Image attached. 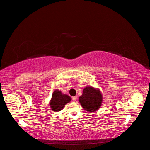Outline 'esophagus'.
Returning <instances> with one entry per match:
<instances>
[{
  "mask_svg": "<svg viewBox=\"0 0 150 150\" xmlns=\"http://www.w3.org/2000/svg\"><path fill=\"white\" fill-rule=\"evenodd\" d=\"M77 99H78V96H75L72 97V100H73L74 102L77 101Z\"/></svg>",
  "mask_w": 150,
  "mask_h": 150,
  "instance_id": "34e87169",
  "label": "esophagus"
}]
</instances>
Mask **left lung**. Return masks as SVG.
Returning <instances> with one entry per match:
<instances>
[{
  "mask_svg": "<svg viewBox=\"0 0 150 150\" xmlns=\"http://www.w3.org/2000/svg\"><path fill=\"white\" fill-rule=\"evenodd\" d=\"M79 101L86 111L93 112L101 107L103 96L100 90L88 86L83 89V94L79 98Z\"/></svg>",
  "mask_w": 150,
  "mask_h": 150,
  "instance_id": "8db88e82",
  "label": "left lung"
}]
</instances>
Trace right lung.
I'll use <instances>...</instances> for the list:
<instances>
[{
  "mask_svg": "<svg viewBox=\"0 0 150 150\" xmlns=\"http://www.w3.org/2000/svg\"><path fill=\"white\" fill-rule=\"evenodd\" d=\"M71 101V98L67 94H62L61 91L56 89L52 94V98L49 102L50 107L52 111L57 112L61 111L67 103Z\"/></svg>",
  "mask_w": 150,
  "mask_h": 150,
  "instance_id": "right-lung-1",
  "label": "right lung"
}]
</instances>
